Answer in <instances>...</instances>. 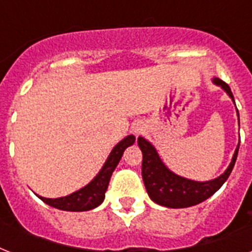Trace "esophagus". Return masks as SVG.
<instances>
[{
    "mask_svg": "<svg viewBox=\"0 0 252 252\" xmlns=\"http://www.w3.org/2000/svg\"><path fill=\"white\" fill-rule=\"evenodd\" d=\"M133 132H134V133H136V134H140V133H141V132H142V126H134V128H133Z\"/></svg>",
    "mask_w": 252,
    "mask_h": 252,
    "instance_id": "obj_1",
    "label": "esophagus"
}]
</instances>
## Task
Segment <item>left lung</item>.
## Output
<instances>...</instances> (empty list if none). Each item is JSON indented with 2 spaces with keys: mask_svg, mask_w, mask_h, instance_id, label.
Returning <instances> with one entry per match:
<instances>
[{
  "mask_svg": "<svg viewBox=\"0 0 252 252\" xmlns=\"http://www.w3.org/2000/svg\"><path fill=\"white\" fill-rule=\"evenodd\" d=\"M212 81L213 84L221 87L235 104L234 96L229 85L216 77ZM237 115L239 120L238 110H237ZM137 144L142 152V179H144L148 195L154 203L159 204L162 207L175 208V209L176 208H188L203 203L204 200H207L215 192L219 191L221 186L226 182L231 170L234 167L239 149L238 144L231 158L230 165L227 166L223 174L212 180L197 182V180L187 179L183 176L176 175L175 172H172L162 162L158 156L157 149L148 140L140 136L137 138Z\"/></svg>",
  "mask_w": 252,
  "mask_h": 252,
  "instance_id": "1",
  "label": "left lung"
}]
</instances>
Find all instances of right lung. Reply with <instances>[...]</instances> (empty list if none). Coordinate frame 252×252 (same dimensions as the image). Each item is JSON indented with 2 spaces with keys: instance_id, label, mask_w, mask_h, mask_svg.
Here are the masks:
<instances>
[{
  "instance_id": "add662e5",
  "label": "right lung",
  "mask_w": 252,
  "mask_h": 252,
  "mask_svg": "<svg viewBox=\"0 0 252 252\" xmlns=\"http://www.w3.org/2000/svg\"><path fill=\"white\" fill-rule=\"evenodd\" d=\"M134 140H136V137L133 134H129L126 138H123L119 144H116L114 149L111 150L110 156L104 162L103 167L99 170L96 176L91 180L90 183H87L85 187L80 188L78 191L73 192L68 196L57 197V199H48V197H43V196L39 195H37V197L43 200L45 204H48L56 209H60V211L85 212L94 209L103 203L111 175L122 159L124 150L128 146L133 145Z\"/></svg>"
}]
</instances>
